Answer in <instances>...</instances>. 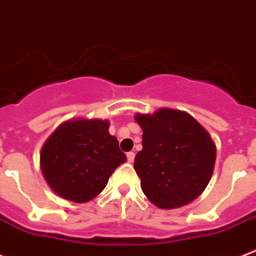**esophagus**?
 Listing matches in <instances>:
<instances>
[{
	"instance_id": "34e87169",
	"label": "esophagus",
	"mask_w": 256,
	"mask_h": 256,
	"mask_svg": "<svg viewBox=\"0 0 256 256\" xmlns=\"http://www.w3.org/2000/svg\"><path fill=\"white\" fill-rule=\"evenodd\" d=\"M134 158H135V153L134 152H128V161L132 162V161H134Z\"/></svg>"
}]
</instances>
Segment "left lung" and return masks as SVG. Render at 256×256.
Wrapping results in <instances>:
<instances>
[{"label":"left lung","mask_w":256,"mask_h":256,"mask_svg":"<svg viewBox=\"0 0 256 256\" xmlns=\"http://www.w3.org/2000/svg\"><path fill=\"white\" fill-rule=\"evenodd\" d=\"M143 150L134 168L143 193L160 208L186 205L204 192L214 170L216 148L208 131L182 110L162 108L136 114Z\"/></svg>","instance_id":"left-lung-1"}]
</instances>
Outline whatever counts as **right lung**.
Segmentation results:
<instances>
[{"mask_svg": "<svg viewBox=\"0 0 256 256\" xmlns=\"http://www.w3.org/2000/svg\"><path fill=\"white\" fill-rule=\"evenodd\" d=\"M102 120H70L51 134L41 150V170L58 196L88 202L106 188L113 171L128 161L117 138Z\"/></svg>", "mask_w": 256, "mask_h": 256, "instance_id": "right-lung-1", "label": "right lung"}]
</instances>
